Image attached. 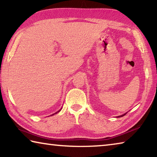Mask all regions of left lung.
I'll use <instances>...</instances> for the list:
<instances>
[{
	"label": "left lung",
	"mask_w": 157,
	"mask_h": 157,
	"mask_svg": "<svg viewBox=\"0 0 157 157\" xmlns=\"http://www.w3.org/2000/svg\"><path fill=\"white\" fill-rule=\"evenodd\" d=\"M125 114H126V113H124V114H123V115H121V116H118V118H120V117H123V116H124V115H125Z\"/></svg>",
	"instance_id": "left-lung-1"
}]
</instances>
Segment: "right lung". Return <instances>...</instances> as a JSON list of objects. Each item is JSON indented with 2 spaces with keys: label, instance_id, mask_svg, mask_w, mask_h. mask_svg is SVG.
I'll use <instances>...</instances> for the list:
<instances>
[{
  "label": "right lung",
  "instance_id": "1",
  "mask_svg": "<svg viewBox=\"0 0 157 157\" xmlns=\"http://www.w3.org/2000/svg\"><path fill=\"white\" fill-rule=\"evenodd\" d=\"M61 109H60L59 111H57V112H56V113H53V114H52V115H51V116H52V115H55V114H56V113H57L58 112H59V111H61Z\"/></svg>",
  "mask_w": 157,
  "mask_h": 157
}]
</instances>
